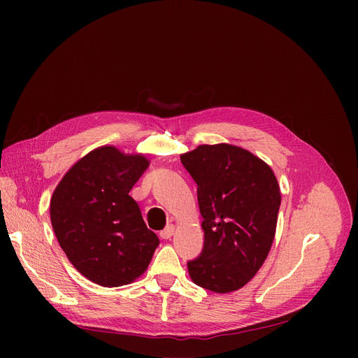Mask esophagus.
<instances>
[{
  "mask_svg": "<svg viewBox=\"0 0 358 358\" xmlns=\"http://www.w3.org/2000/svg\"><path fill=\"white\" fill-rule=\"evenodd\" d=\"M174 232H176V227H174V224H168V227L164 229V231H161V238L162 239H169V238H171L173 235H174Z\"/></svg>",
  "mask_w": 358,
  "mask_h": 358,
  "instance_id": "esophagus-1",
  "label": "esophagus"
}]
</instances>
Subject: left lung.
<instances>
[{
  "instance_id": "left-lung-1",
  "label": "left lung",
  "mask_w": 358,
  "mask_h": 358,
  "mask_svg": "<svg viewBox=\"0 0 358 358\" xmlns=\"http://www.w3.org/2000/svg\"><path fill=\"white\" fill-rule=\"evenodd\" d=\"M181 162L197 184L204 245L187 262L194 285L231 293L258 273L271 250L281 193L270 168L250 150L200 145Z\"/></svg>"
}]
</instances>
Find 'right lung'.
Here are the masks:
<instances>
[{"label":"right lung","instance_id":"right-lung-1","mask_svg":"<svg viewBox=\"0 0 358 358\" xmlns=\"http://www.w3.org/2000/svg\"><path fill=\"white\" fill-rule=\"evenodd\" d=\"M142 154L111 145L75 162L50 199V222L71 264L103 287L141 277L159 245L129 192L148 168Z\"/></svg>","mask_w":358,"mask_h":358}]
</instances>
